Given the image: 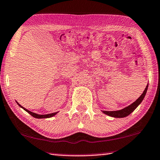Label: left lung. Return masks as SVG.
<instances>
[{
    "label": "left lung",
    "mask_w": 160,
    "mask_h": 160,
    "mask_svg": "<svg viewBox=\"0 0 160 160\" xmlns=\"http://www.w3.org/2000/svg\"><path fill=\"white\" fill-rule=\"evenodd\" d=\"M148 84L147 85L145 89L144 90L143 93H142V95H141L140 97L134 102V103L130 104V106L125 107V108H124L123 109L119 110V111H103L102 112H103L105 114L108 115V116H109L114 117V118H124V117L129 116V115L132 112L134 111L135 109L137 108L138 106H139V105L141 103V102L142 101V100L145 96L147 91H148Z\"/></svg>",
    "instance_id": "obj_1"
}]
</instances>
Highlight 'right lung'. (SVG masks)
Segmentation results:
<instances>
[{
  "label": "right lung",
  "instance_id": "obj_1",
  "mask_svg": "<svg viewBox=\"0 0 160 160\" xmlns=\"http://www.w3.org/2000/svg\"><path fill=\"white\" fill-rule=\"evenodd\" d=\"M17 103H18V106H20L21 108L24 109L25 111H27L29 114H30L31 116H33L34 118H51L52 116H55V115L57 113V112H53V113H49V114H46V115H39V114L35 113V112H31L30 111H28V110H27V109L25 108H23V107L21 106L18 103V102H17Z\"/></svg>",
  "mask_w": 160,
  "mask_h": 160
}]
</instances>
